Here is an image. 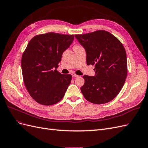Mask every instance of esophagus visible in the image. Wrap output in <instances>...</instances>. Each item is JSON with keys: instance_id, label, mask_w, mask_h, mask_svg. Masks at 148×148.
<instances>
[{"instance_id": "esophagus-1", "label": "esophagus", "mask_w": 148, "mask_h": 148, "mask_svg": "<svg viewBox=\"0 0 148 148\" xmlns=\"http://www.w3.org/2000/svg\"><path fill=\"white\" fill-rule=\"evenodd\" d=\"M78 77V75H76V74H72V77H73V78H75V77Z\"/></svg>"}]
</instances>
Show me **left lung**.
<instances>
[{"label":"left lung","instance_id":"obj_1","mask_svg":"<svg viewBox=\"0 0 148 148\" xmlns=\"http://www.w3.org/2000/svg\"><path fill=\"white\" fill-rule=\"evenodd\" d=\"M84 48L87 65H95V75H84L81 91L93 104H102L113 100L122 89L127 75L125 49L119 40L104 30L77 34Z\"/></svg>","mask_w":148,"mask_h":148}]
</instances>
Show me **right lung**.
I'll return each instance as SVG.
<instances>
[{
  "label": "right lung",
  "mask_w": 148,
  "mask_h": 148,
  "mask_svg": "<svg viewBox=\"0 0 148 148\" xmlns=\"http://www.w3.org/2000/svg\"><path fill=\"white\" fill-rule=\"evenodd\" d=\"M73 39V35L47 33L29 42L21 58L22 74L30 96L39 104H55L64 96L71 75L61 74L56 69Z\"/></svg>",
  "instance_id": "1"
}]
</instances>
